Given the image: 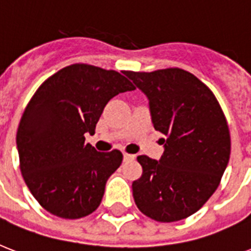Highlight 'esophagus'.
<instances>
[{"instance_id":"esophagus-1","label":"esophagus","mask_w":251,"mask_h":251,"mask_svg":"<svg viewBox=\"0 0 251 251\" xmlns=\"http://www.w3.org/2000/svg\"><path fill=\"white\" fill-rule=\"evenodd\" d=\"M124 159H125V160H134V159H135V155H131V153H124Z\"/></svg>"}]
</instances>
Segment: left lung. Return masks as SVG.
<instances>
[{"label":"left lung","mask_w":251,"mask_h":251,"mask_svg":"<svg viewBox=\"0 0 251 251\" xmlns=\"http://www.w3.org/2000/svg\"><path fill=\"white\" fill-rule=\"evenodd\" d=\"M147 96L153 127L167 137L160 160L141 155L135 204L161 223L195 214L218 189L230 155L226 116L212 91L178 68L124 73Z\"/></svg>","instance_id":"obj_1"}]
</instances>
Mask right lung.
Returning a JSON list of instances; mask_svg holds the SVG:
<instances>
[{
  "mask_svg": "<svg viewBox=\"0 0 251 251\" xmlns=\"http://www.w3.org/2000/svg\"><path fill=\"white\" fill-rule=\"evenodd\" d=\"M135 90L114 70L74 64L41 84L19 122L17 147L25 185L43 208L62 219L92 214L105 183L122 163L118 150L98 152L86 143L104 106Z\"/></svg>",
  "mask_w": 251,
  "mask_h": 251,
  "instance_id": "obj_1",
  "label": "right lung"
}]
</instances>
